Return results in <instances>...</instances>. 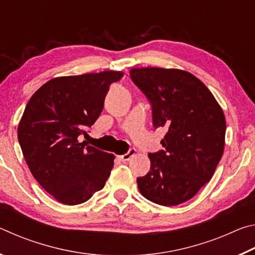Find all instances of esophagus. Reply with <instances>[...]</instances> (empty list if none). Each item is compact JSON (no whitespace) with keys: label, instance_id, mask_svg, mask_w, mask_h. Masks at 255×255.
Wrapping results in <instances>:
<instances>
[{"label":"esophagus","instance_id":"1","mask_svg":"<svg viewBox=\"0 0 255 255\" xmlns=\"http://www.w3.org/2000/svg\"><path fill=\"white\" fill-rule=\"evenodd\" d=\"M135 154H136V149H135V148H130L126 154L120 155V156H118V158H119L122 162H127V161H129V159H130Z\"/></svg>","mask_w":255,"mask_h":255}]
</instances>
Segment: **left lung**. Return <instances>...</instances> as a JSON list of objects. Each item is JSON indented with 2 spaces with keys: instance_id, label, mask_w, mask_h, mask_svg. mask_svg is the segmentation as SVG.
<instances>
[{
  "instance_id": "left-lung-1",
  "label": "left lung",
  "mask_w": 255,
  "mask_h": 255,
  "mask_svg": "<svg viewBox=\"0 0 255 255\" xmlns=\"http://www.w3.org/2000/svg\"><path fill=\"white\" fill-rule=\"evenodd\" d=\"M130 79L152 108L154 128L164 127L163 149L149 153V172L137 178L146 199L162 206L188 201L211 176L223 156L226 120L222 108L191 73L132 68Z\"/></svg>"
}]
</instances>
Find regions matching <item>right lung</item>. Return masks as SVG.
Wrapping results in <instances>:
<instances>
[{
    "instance_id": "1",
    "label": "right lung",
    "mask_w": 255,
    "mask_h": 255,
    "mask_svg": "<svg viewBox=\"0 0 255 255\" xmlns=\"http://www.w3.org/2000/svg\"><path fill=\"white\" fill-rule=\"evenodd\" d=\"M122 72L64 76L45 83L30 99L18 139L30 172L64 205L83 204L105 187L115 156L79 137L86 135Z\"/></svg>"
}]
</instances>
